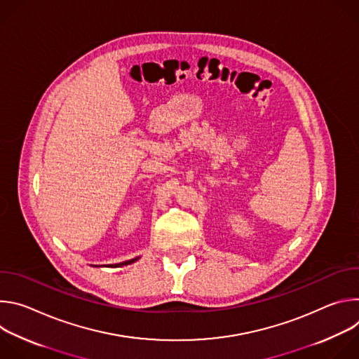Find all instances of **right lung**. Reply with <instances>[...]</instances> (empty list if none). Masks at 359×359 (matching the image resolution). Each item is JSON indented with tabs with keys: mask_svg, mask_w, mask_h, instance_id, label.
<instances>
[{
	"mask_svg": "<svg viewBox=\"0 0 359 359\" xmlns=\"http://www.w3.org/2000/svg\"><path fill=\"white\" fill-rule=\"evenodd\" d=\"M140 257H135V259H130V260H126V262H122V263H119V264H109L108 267H123V266H128V264H132V263H135V262H137ZM95 267H97V266H95Z\"/></svg>",
	"mask_w": 359,
	"mask_h": 359,
	"instance_id": "1",
	"label": "right lung"
}]
</instances>
